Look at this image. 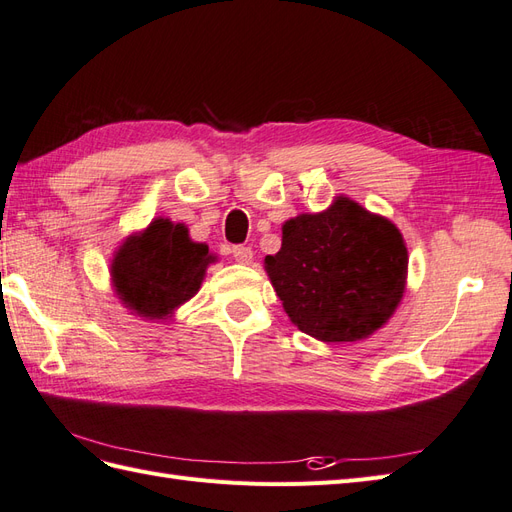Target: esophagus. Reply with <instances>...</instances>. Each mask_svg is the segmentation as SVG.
<instances>
[{
	"instance_id": "esophagus-1",
	"label": "esophagus",
	"mask_w": 512,
	"mask_h": 512,
	"mask_svg": "<svg viewBox=\"0 0 512 512\" xmlns=\"http://www.w3.org/2000/svg\"><path fill=\"white\" fill-rule=\"evenodd\" d=\"M231 255H233V259L238 261V264H251V261H253L251 246H244V244L233 246V248H231Z\"/></svg>"
}]
</instances>
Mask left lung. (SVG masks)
<instances>
[{
  "label": "left lung",
  "instance_id": "1",
  "mask_svg": "<svg viewBox=\"0 0 512 512\" xmlns=\"http://www.w3.org/2000/svg\"><path fill=\"white\" fill-rule=\"evenodd\" d=\"M266 272L302 332L324 343L360 341L399 306L407 248L388 218L337 197L324 212L289 218Z\"/></svg>",
  "mask_w": 512,
  "mask_h": 512
}]
</instances>
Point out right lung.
I'll list each match as a JSON object with an SVG mask.
<instances>
[{
	"mask_svg": "<svg viewBox=\"0 0 512 512\" xmlns=\"http://www.w3.org/2000/svg\"><path fill=\"white\" fill-rule=\"evenodd\" d=\"M212 261L208 244L188 238L186 225L154 218L115 251L111 281L126 309L145 319H167L197 294Z\"/></svg>",
	"mask_w": 512,
	"mask_h": 512,
	"instance_id": "add662e5",
	"label": "right lung"
}]
</instances>
